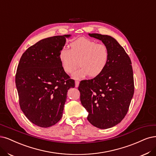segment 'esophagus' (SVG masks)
Returning <instances> with one entry per match:
<instances>
[{"mask_svg": "<svg viewBox=\"0 0 156 156\" xmlns=\"http://www.w3.org/2000/svg\"><path fill=\"white\" fill-rule=\"evenodd\" d=\"M79 83H80V82L79 81H75V87H78V85H79Z\"/></svg>", "mask_w": 156, "mask_h": 156, "instance_id": "34e87169", "label": "esophagus"}]
</instances>
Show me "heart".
<instances>
[{"instance_id": "1", "label": "heart", "mask_w": 156, "mask_h": 156, "mask_svg": "<svg viewBox=\"0 0 156 156\" xmlns=\"http://www.w3.org/2000/svg\"><path fill=\"white\" fill-rule=\"evenodd\" d=\"M70 49L62 48L58 54L63 70L67 74L72 73L75 79H83L89 76L96 77L101 74L109 61V51L104 44L98 43L94 40L82 37L70 44Z\"/></svg>"}]
</instances>
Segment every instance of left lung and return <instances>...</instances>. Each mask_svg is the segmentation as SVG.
Listing matches in <instances>:
<instances>
[{
	"label": "left lung",
	"mask_w": 156,
	"mask_h": 156,
	"mask_svg": "<svg viewBox=\"0 0 156 156\" xmlns=\"http://www.w3.org/2000/svg\"><path fill=\"white\" fill-rule=\"evenodd\" d=\"M89 34L107 46L109 61L99 76L80 82V101L89 112V122L97 128L105 129L122 122L129 111L134 93L133 71L130 57L114 38Z\"/></svg>",
	"instance_id": "8db88e82"
}]
</instances>
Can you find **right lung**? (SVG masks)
Returning <instances> with one entry per match:
<instances>
[{
  "mask_svg": "<svg viewBox=\"0 0 156 156\" xmlns=\"http://www.w3.org/2000/svg\"><path fill=\"white\" fill-rule=\"evenodd\" d=\"M70 34L44 38L22 54L15 75L19 105L26 118L40 127L62 117L67 90L74 80L63 70L58 54Z\"/></svg>",
  "mask_w": 156,
  "mask_h": 156,
  "instance_id": "obj_1",
  "label": "right lung"
}]
</instances>
